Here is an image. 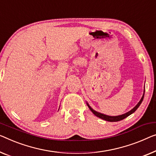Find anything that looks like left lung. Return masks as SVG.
<instances>
[{"label":"left lung","instance_id":"left-lung-1","mask_svg":"<svg viewBox=\"0 0 156 156\" xmlns=\"http://www.w3.org/2000/svg\"><path fill=\"white\" fill-rule=\"evenodd\" d=\"M144 92H145V90L144 91V94H143V96L141 97V99H140V101H139V103L136 104V105L134 106V107L132 109V110H130L128 112L125 113V114H122V115H117V116H110V115H105V114H103V113H101L99 112H97V111H94V109L91 108V106H90L89 104H87V106L89 107V108L90 109V111H92V112L94 113V114L97 116V117L99 118H101V119H103L104 120H106V121H108V122H117V121H120V120H122L123 119H125V118H127V116H129V115H131L132 113H133L134 111H135L136 109L139 108V106H140V104H141V102H142L143 99H144Z\"/></svg>","mask_w":156,"mask_h":156}]
</instances>
